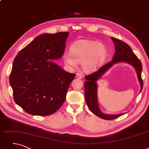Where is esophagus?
<instances>
[{
    "label": "esophagus",
    "mask_w": 149,
    "mask_h": 149,
    "mask_svg": "<svg viewBox=\"0 0 149 149\" xmlns=\"http://www.w3.org/2000/svg\"><path fill=\"white\" fill-rule=\"evenodd\" d=\"M76 77L78 79H82V75L81 73H77L76 75Z\"/></svg>",
    "instance_id": "obj_1"
}]
</instances>
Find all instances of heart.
<instances>
[{
    "mask_svg": "<svg viewBox=\"0 0 149 149\" xmlns=\"http://www.w3.org/2000/svg\"><path fill=\"white\" fill-rule=\"evenodd\" d=\"M71 55L64 56L65 63L75 67L77 63H82V68L86 72L96 70L103 63L107 54L104 45L98 41L81 40L76 41L70 47Z\"/></svg>",
    "mask_w": 149,
    "mask_h": 149,
    "instance_id": "heart-1",
    "label": "heart"
}]
</instances>
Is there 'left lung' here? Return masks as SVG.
<instances>
[{
    "instance_id": "obj_1",
    "label": "left lung",
    "mask_w": 149,
    "mask_h": 149,
    "mask_svg": "<svg viewBox=\"0 0 149 149\" xmlns=\"http://www.w3.org/2000/svg\"><path fill=\"white\" fill-rule=\"evenodd\" d=\"M111 39L115 44L116 48V52L112 60L104 65L94 73L86 76L85 78L87 80L84 82L85 98L88 108L94 114L104 120H108L115 119L125 114V113L116 115L105 114L101 112L98 108L97 102V84L96 81H97L107 70L117 62H125L128 63L133 65L137 71L138 79L141 84L140 92H141L143 87V81L141 78L142 66L141 61L135 55L127 43L114 37H111Z\"/></svg>"
}]
</instances>
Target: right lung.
<instances>
[{
    "instance_id": "add662e5",
    "label": "right lung",
    "mask_w": 149,
    "mask_h": 149,
    "mask_svg": "<svg viewBox=\"0 0 149 149\" xmlns=\"http://www.w3.org/2000/svg\"><path fill=\"white\" fill-rule=\"evenodd\" d=\"M68 32L44 33L19 52L13 63L10 84L15 103L28 114H54L64 103L75 74L52 62L65 51Z\"/></svg>"
}]
</instances>
